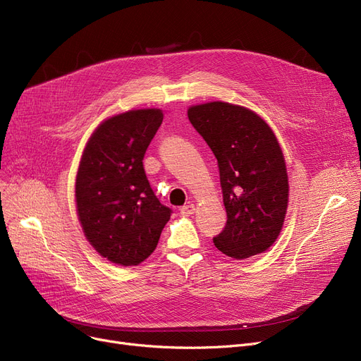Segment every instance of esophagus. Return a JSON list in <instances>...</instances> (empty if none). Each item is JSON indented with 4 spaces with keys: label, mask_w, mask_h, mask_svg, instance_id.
<instances>
[{
    "label": "esophagus",
    "mask_w": 361,
    "mask_h": 361,
    "mask_svg": "<svg viewBox=\"0 0 361 361\" xmlns=\"http://www.w3.org/2000/svg\"><path fill=\"white\" fill-rule=\"evenodd\" d=\"M195 211H196V207H195V204L193 203H188V204H184L181 209H180V214L183 215V216H190V215H193L195 214Z\"/></svg>",
    "instance_id": "esophagus-1"
}]
</instances>
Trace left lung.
Returning <instances> with one entry per match:
<instances>
[{
	"mask_svg": "<svg viewBox=\"0 0 361 361\" xmlns=\"http://www.w3.org/2000/svg\"><path fill=\"white\" fill-rule=\"evenodd\" d=\"M187 116L218 159L226 225L215 247L241 260L276 241L288 206V174L275 133L256 112L228 102L188 108Z\"/></svg>",
	"mask_w": 361,
	"mask_h": 361,
	"instance_id": "1",
	"label": "left lung"
}]
</instances>
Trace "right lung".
I'll return each mask as SVG.
<instances>
[{"mask_svg": "<svg viewBox=\"0 0 361 361\" xmlns=\"http://www.w3.org/2000/svg\"><path fill=\"white\" fill-rule=\"evenodd\" d=\"M162 120L158 108L106 118L89 137L75 177V206L87 241L121 267H136L152 255L171 216L143 168Z\"/></svg>", "mask_w": 361, "mask_h": 361, "instance_id": "right-lung-1", "label": "right lung"}]
</instances>
